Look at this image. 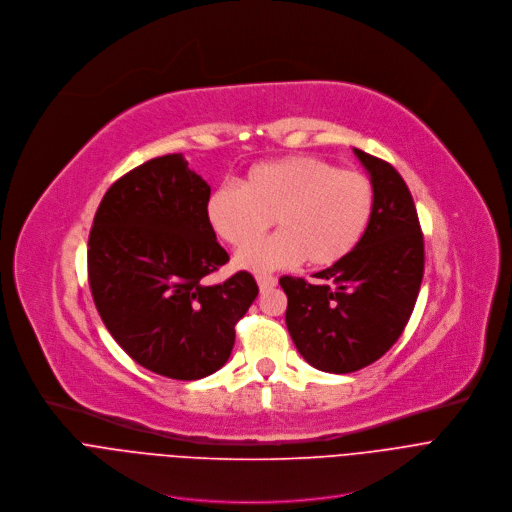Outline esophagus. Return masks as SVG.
I'll return each mask as SVG.
<instances>
[{"label": "esophagus", "instance_id": "34e87169", "mask_svg": "<svg viewBox=\"0 0 512 512\" xmlns=\"http://www.w3.org/2000/svg\"><path fill=\"white\" fill-rule=\"evenodd\" d=\"M256 280H258V286H260V290L262 292H268V290H272L274 286H276V276H272V274H258L256 276Z\"/></svg>", "mask_w": 512, "mask_h": 512}]
</instances>
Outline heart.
Returning <instances> with one entry per match:
<instances>
[{
	"label": "heart",
	"instance_id": "1",
	"mask_svg": "<svg viewBox=\"0 0 512 512\" xmlns=\"http://www.w3.org/2000/svg\"><path fill=\"white\" fill-rule=\"evenodd\" d=\"M373 208L375 187L365 173L296 155L254 165L240 187L220 185L208 201V218L222 240L246 248L238 266L268 272L302 258L317 268L341 262L367 232ZM272 221L281 234L253 247Z\"/></svg>",
	"mask_w": 512,
	"mask_h": 512
}]
</instances>
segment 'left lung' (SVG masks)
Masks as SVG:
<instances>
[{
	"label": "left lung",
	"instance_id": "1",
	"mask_svg": "<svg viewBox=\"0 0 512 512\" xmlns=\"http://www.w3.org/2000/svg\"><path fill=\"white\" fill-rule=\"evenodd\" d=\"M375 187L367 232L341 262L315 274L282 276L286 327L306 363L353 373L383 357L410 321L424 278V234L414 197L395 167L361 149Z\"/></svg>",
	"mask_w": 512,
	"mask_h": 512
}]
</instances>
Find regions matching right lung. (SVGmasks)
Listing matches in <instances>:
<instances>
[{
	"label": "right lung",
	"instance_id": "right-lung-1",
	"mask_svg": "<svg viewBox=\"0 0 512 512\" xmlns=\"http://www.w3.org/2000/svg\"><path fill=\"white\" fill-rule=\"evenodd\" d=\"M210 193L179 153L149 159L109 187L88 236L102 323L133 361L179 381L228 361L236 325L258 296L244 270L206 282L230 260L208 218Z\"/></svg>",
	"mask_w": 512,
	"mask_h": 512
}]
</instances>
